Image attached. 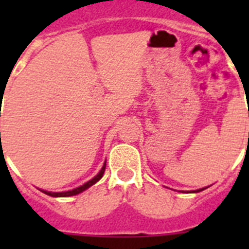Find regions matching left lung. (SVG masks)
<instances>
[{"instance_id":"1","label":"left lung","mask_w":249,"mask_h":249,"mask_svg":"<svg viewBox=\"0 0 249 249\" xmlns=\"http://www.w3.org/2000/svg\"><path fill=\"white\" fill-rule=\"evenodd\" d=\"M204 189H207V187H204ZM204 189H199V190H195V191H194V193H199V191H203V190Z\"/></svg>"}]
</instances>
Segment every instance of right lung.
Instances as JSON below:
<instances>
[{
    "label": "right lung",
    "instance_id": "right-lung-1",
    "mask_svg": "<svg viewBox=\"0 0 249 249\" xmlns=\"http://www.w3.org/2000/svg\"><path fill=\"white\" fill-rule=\"evenodd\" d=\"M105 170H106V163L103 164L102 169L99 170V173H98L95 177L91 178V179L86 182V183H84L83 186H80V187H76V189H73V190H70V191H64V193H50V191H44V190H42V193H45L46 195H49V196H58V197L73 196V195H77V194L85 191L86 189H89L90 186H93L94 183H97V182L99 181L102 177H103V174H105Z\"/></svg>",
    "mask_w": 249,
    "mask_h": 249
}]
</instances>
